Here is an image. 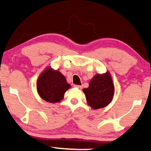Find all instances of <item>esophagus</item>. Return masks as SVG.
Masks as SVG:
<instances>
[{
	"instance_id": "obj_1",
	"label": "esophagus",
	"mask_w": 151,
	"mask_h": 151,
	"mask_svg": "<svg viewBox=\"0 0 151 151\" xmlns=\"http://www.w3.org/2000/svg\"><path fill=\"white\" fill-rule=\"evenodd\" d=\"M74 87L77 88H79L80 90H81L82 88H83V86H79V85H74Z\"/></svg>"
}]
</instances>
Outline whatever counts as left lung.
<instances>
[{"label":"left lung","instance_id":"left-lung-1","mask_svg":"<svg viewBox=\"0 0 151 151\" xmlns=\"http://www.w3.org/2000/svg\"><path fill=\"white\" fill-rule=\"evenodd\" d=\"M114 85L109 72L95 74L87 88H83L88 104L93 109L104 108L113 100Z\"/></svg>","mask_w":151,"mask_h":151}]
</instances>
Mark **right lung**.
I'll use <instances>...</instances> for the list:
<instances>
[{
  "label": "right lung",
  "mask_w": 151,
  "mask_h": 151,
  "mask_svg": "<svg viewBox=\"0 0 151 151\" xmlns=\"http://www.w3.org/2000/svg\"><path fill=\"white\" fill-rule=\"evenodd\" d=\"M65 77L58 70L48 67L40 74L37 81V91L46 102L56 103L64 98L65 93L70 88Z\"/></svg>",
  "instance_id": "right-lung-1"
}]
</instances>
